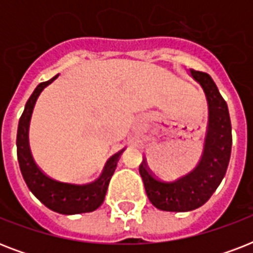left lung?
Segmentation results:
<instances>
[{
	"mask_svg": "<svg viewBox=\"0 0 253 253\" xmlns=\"http://www.w3.org/2000/svg\"><path fill=\"white\" fill-rule=\"evenodd\" d=\"M190 75L204 87L209 105L208 135L200 164L173 182L158 178L144 159L139 166L148 200L164 211H190L206 204L223 180L231 156V121L227 103L208 73L190 69Z\"/></svg>",
	"mask_w": 253,
	"mask_h": 253,
	"instance_id": "left-lung-1",
	"label": "left lung"
}]
</instances>
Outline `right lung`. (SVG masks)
<instances>
[{"instance_id":"obj_1","label":"right lung","mask_w":253,"mask_h":253,"mask_svg":"<svg viewBox=\"0 0 253 253\" xmlns=\"http://www.w3.org/2000/svg\"><path fill=\"white\" fill-rule=\"evenodd\" d=\"M57 76L59 75L45 83H41L35 87L29 101L26 102L25 110L19 118L17 131V156L19 168H21L23 180L31 193L41 201L42 204L53 211L67 214V215L94 211L95 209H98L102 205L103 200H105L107 186H109L111 176L117 168L122 151L107 160L102 174L99 176L98 180L86 185L67 184V182H60V181L49 178L38 168L33 156H31V152H30L29 126L34 106H35V102H37L42 90L47 85L51 84Z\"/></svg>"}]
</instances>
